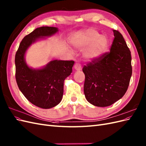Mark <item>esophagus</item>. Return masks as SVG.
<instances>
[{"mask_svg":"<svg viewBox=\"0 0 146 146\" xmlns=\"http://www.w3.org/2000/svg\"><path fill=\"white\" fill-rule=\"evenodd\" d=\"M74 69L76 71H78V70H80L82 69V66L79 63H76L74 65Z\"/></svg>","mask_w":146,"mask_h":146,"instance_id":"34e87169","label":"esophagus"}]
</instances>
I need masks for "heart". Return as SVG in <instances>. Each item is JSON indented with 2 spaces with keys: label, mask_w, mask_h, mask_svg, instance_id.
<instances>
[{
  "label": "heart",
  "mask_w": 146,
  "mask_h": 146,
  "mask_svg": "<svg viewBox=\"0 0 146 146\" xmlns=\"http://www.w3.org/2000/svg\"><path fill=\"white\" fill-rule=\"evenodd\" d=\"M71 42L78 50L85 49L83 55L88 61L100 58L107 52L109 45L108 38L92 29H86L74 35Z\"/></svg>",
  "instance_id": "b5f03b06"
}]
</instances>
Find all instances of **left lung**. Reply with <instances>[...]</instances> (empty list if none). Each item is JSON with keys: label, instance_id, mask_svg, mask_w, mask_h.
<instances>
[{"label": "left lung", "instance_id": "left-lung-1", "mask_svg": "<svg viewBox=\"0 0 146 146\" xmlns=\"http://www.w3.org/2000/svg\"><path fill=\"white\" fill-rule=\"evenodd\" d=\"M110 52L83 68L84 94L88 102L105 107L121 99L126 92L132 74L131 52L118 31L113 30Z\"/></svg>", "mask_w": 146, "mask_h": 146}]
</instances>
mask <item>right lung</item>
Here are the masks:
<instances>
[{
	"instance_id": "add662e5",
	"label": "right lung",
	"mask_w": 146,
	"mask_h": 146,
	"mask_svg": "<svg viewBox=\"0 0 146 146\" xmlns=\"http://www.w3.org/2000/svg\"><path fill=\"white\" fill-rule=\"evenodd\" d=\"M58 29L41 27L25 36L15 55L16 80L22 93L35 106L44 109L55 107L63 95L64 82L72 71L74 61L54 60L39 68L25 61V55L32 44L46 39L58 33Z\"/></svg>"
}]
</instances>
